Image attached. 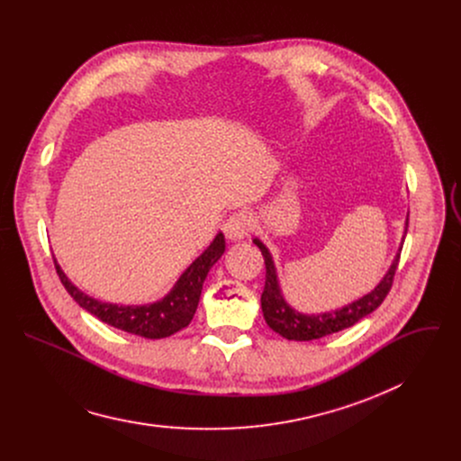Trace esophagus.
<instances>
[{"label":"esophagus","instance_id":"obj_1","mask_svg":"<svg viewBox=\"0 0 461 461\" xmlns=\"http://www.w3.org/2000/svg\"><path fill=\"white\" fill-rule=\"evenodd\" d=\"M251 230V217L246 212H239L233 213L226 224H224V233L230 240H240L248 235V231Z\"/></svg>","mask_w":461,"mask_h":461}]
</instances>
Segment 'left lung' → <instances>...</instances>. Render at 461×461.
Returning a JSON list of instances; mask_svg holds the SVG:
<instances>
[{
	"instance_id": "left-lung-1",
	"label": "left lung",
	"mask_w": 461,
	"mask_h": 461,
	"mask_svg": "<svg viewBox=\"0 0 461 461\" xmlns=\"http://www.w3.org/2000/svg\"><path fill=\"white\" fill-rule=\"evenodd\" d=\"M407 226H409V217L405 222V235H407ZM405 235H403V240H405ZM253 244L260 249L262 257H265V265H267V283H265V290H262V295H260L262 313H265V319L272 330L290 341L321 339L324 336H330V334L345 330V328L356 324L357 321H361L363 317L372 313L383 303L386 294L390 292L393 274H396L400 253H402V246H400V251L396 253V257H393L388 272L383 276L379 285L366 295L359 297L357 301H354L343 308L332 310V312L301 313L295 308H292L286 303V299L283 297L281 285L277 279V270H276L274 258H272V253L268 251V248L258 239H253Z\"/></svg>"
}]
</instances>
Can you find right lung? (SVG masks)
Listing matches in <instances>:
<instances>
[{"instance_id": "obj_1", "label": "right lung", "mask_w": 461, "mask_h": 461, "mask_svg": "<svg viewBox=\"0 0 461 461\" xmlns=\"http://www.w3.org/2000/svg\"><path fill=\"white\" fill-rule=\"evenodd\" d=\"M226 249V240L222 233H217V237L212 240V244L196 257L191 265L185 268V272L178 277L175 286L167 295H164L160 301L149 303V304H113L98 301L87 294H84L80 288H77L68 276L63 274L59 265L54 258V267L58 272V277L69 295L89 313L98 317L102 322H107L118 330L135 334L146 339H162L169 338L175 332L185 328L194 312L199 306L203 285L208 277V272L215 262L222 257Z\"/></svg>"}]
</instances>
